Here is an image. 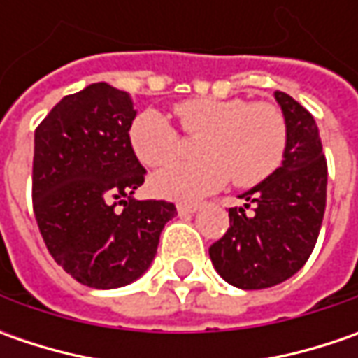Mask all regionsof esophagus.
<instances>
[{
    "instance_id": "34e87169",
    "label": "esophagus",
    "mask_w": 358,
    "mask_h": 358,
    "mask_svg": "<svg viewBox=\"0 0 358 358\" xmlns=\"http://www.w3.org/2000/svg\"><path fill=\"white\" fill-rule=\"evenodd\" d=\"M199 211V205H189V203H179L177 205V213L179 215H193Z\"/></svg>"
}]
</instances>
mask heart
Listing matches in <instances>:
<instances>
[{
	"instance_id": "obj_1",
	"label": "heart",
	"mask_w": 358,
	"mask_h": 358,
	"mask_svg": "<svg viewBox=\"0 0 358 358\" xmlns=\"http://www.w3.org/2000/svg\"><path fill=\"white\" fill-rule=\"evenodd\" d=\"M187 135H201L199 161L159 171L151 189L163 199L199 201L233 179L243 189L259 185L281 167L289 125L279 105L243 97H193L173 107ZM129 145L145 167H163L179 155L181 137L157 111L133 119Z\"/></svg>"
}]
</instances>
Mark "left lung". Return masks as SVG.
Wrapping results in <instances>:
<instances>
[{
    "instance_id": "obj_1",
    "label": "left lung",
    "mask_w": 358,
    "mask_h": 358,
    "mask_svg": "<svg viewBox=\"0 0 358 358\" xmlns=\"http://www.w3.org/2000/svg\"><path fill=\"white\" fill-rule=\"evenodd\" d=\"M289 125L282 165L229 209V229L209 247L217 273L239 289H267L307 263L327 203V159L309 111L275 91Z\"/></svg>"
}]
</instances>
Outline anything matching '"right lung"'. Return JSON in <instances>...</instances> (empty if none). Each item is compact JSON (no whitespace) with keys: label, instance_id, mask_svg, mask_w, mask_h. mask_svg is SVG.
<instances>
[{"label":"right lung","instance_id":"1","mask_svg":"<svg viewBox=\"0 0 358 358\" xmlns=\"http://www.w3.org/2000/svg\"><path fill=\"white\" fill-rule=\"evenodd\" d=\"M133 119L129 95L101 81L65 95L35 129L37 227L57 265L93 289L139 279L177 215L167 201L131 199L145 181L129 145Z\"/></svg>","mask_w":358,"mask_h":358}]
</instances>
